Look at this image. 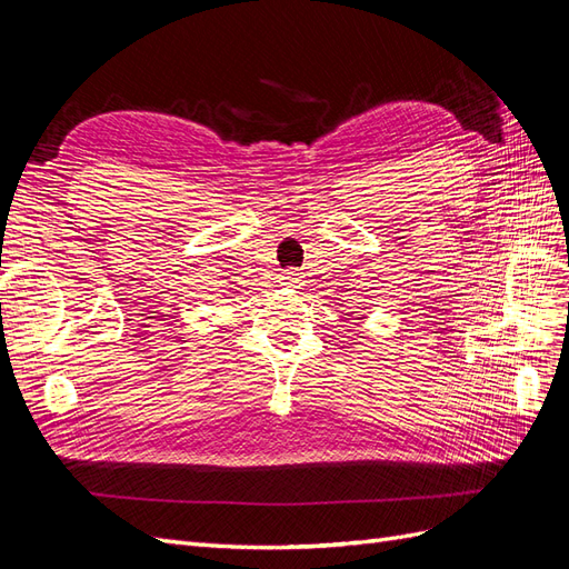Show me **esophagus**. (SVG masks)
I'll list each match as a JSON object with an SVG mask.
<instances>
[{
    "label": "esophagus",
    "instance_id": "esophagus-1",
    "mask_svg": "<svg viewBox=\"0 0 569 569\" xmlns=\"http://www.w3.org/2000/svg\"><path fill=\"white\" fill-rule=\"evenodd\" d=\"M282 284L284 287H301V282H303V274L301 272H297V270H287V272H282Z\"/></svg>",
    "mask_w": 569,
    "mask_h": 569
}]
</instances>
